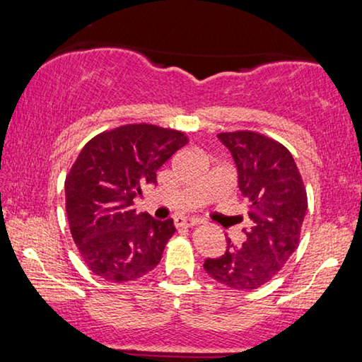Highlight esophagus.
Here are the masks:
<instances>
[{
    "label": "esophagus",
    "instance_id": "34e87169",
    "mask_svg": "<svg viewBox=\"0 0 362 362\" xmlns=\"http://www.w3.org/2000/svg\"><path fill=\"white\" fill-rule=\"evenodd\" d=\"M201 223L199 218H194V217H177L175 218V225L177 226H194Z\"/></svg>",
    "mask_w": 362,
    "mask_h": 362
}]
</instances>
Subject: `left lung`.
I'll return each mask as SVG.
<instances>
[{"instance_id": "1", "label": "left lung", "mask_w": 362, "mask_h": 362, "mask_svg": "<svg viewBox=\"0 0 362 362\" xmlns=\"http://www.w3.org/2000/svg\"><path fill=\"white\" fill-rule=\"evenodd\" d=\"M231 153L238 188L247 201L250 228L246 241L235 246L226 238V250L206 259L212 279L238 291H254L268 283L298 246L306 214V192L289 150L255 132L217 134Z\"/></svg>"}]
</instances>
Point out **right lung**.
Here are the masks:
<instances>
[{"instance_id":"1","label":"right lung","mask_w":362,"mask_h":362,"mask_svg":"<svg viewBox=\"0 0 362 362\" xmlns=\"http://www.w3.org/2000/svg\"><path fill=\"white\" fill-rule=\"evenodd\" d=\"M179 131L129 124L99 134L79 153L65 180V204L73 241L88 268L115 283L151 272L174 235V220L137 214L142 189L187 145Z\"/></svg>"}]
</instances>
